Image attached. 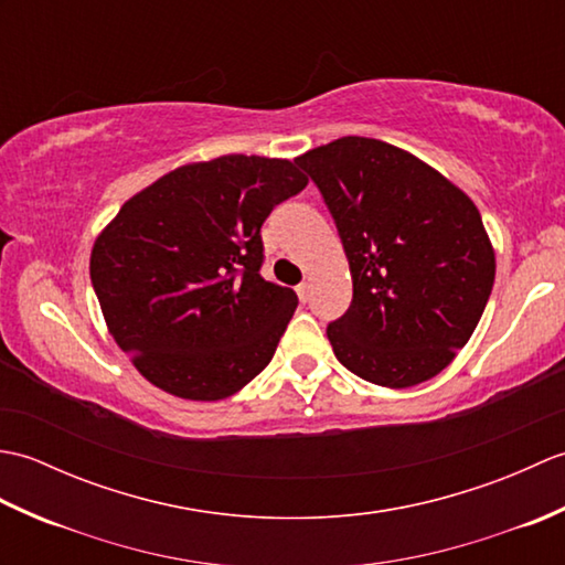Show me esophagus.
Masks as SVG:
<instances>
[{
    "mask_svg": "<svg viewBox=\"0 0 565 565\" xmlns=\"http://www.w3.org/2000/svg\"><path fill=\"white\" fill-rule=\"evenodd\" d=\"M296 294H298V298H301V301L306 303V301H308V296H310V284H308V281L298 284V286H296Z\"/></svg>",
    "mask_w": 565,
    "mask_h": 565,
    "instance_id": "34e87169",
    "label": "esophagus"
}]
</instances>
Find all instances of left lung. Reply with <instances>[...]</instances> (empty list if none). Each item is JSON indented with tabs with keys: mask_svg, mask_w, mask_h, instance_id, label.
Returning <instances> with one entry per match:
<instances>
[{
	"mask_svg": "<svg viewBox=\"0 0 565 565\" xmlns=\"http://www.w3.org/2000/svg\"><path fill=\"white\" fill-rule=\"evenodd\" d=\"M313 179L352 271V303L328 326L359 379L411 388L451 364L495 281L476 203L415 154L347 136L294 160Z\"/></svg>",
	"mask_w": 565,
	"mask_h": 565,
	"instance_id": "left-lung-1",
	"label": "left lung"
}]
</instances>
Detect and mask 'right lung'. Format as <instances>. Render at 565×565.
Masks as SVG:
<instances>
[{
    "mask_svg": "<svg viewBox=\"0 0 565 565\" xmlns=\"http://www.w3.org/2000/svg\"><path fill=\"white\" fill-rule=\"evenodd\" d=\"M306 184L289 160L223 154L160 177L104 227L89 259L94 294L150 383L223 401L271 362L298 296L259 274V231Z\"/></svg>",
    "mask_w": 565,
    "mask_h": 565,
    "instance_id": "obj_1",
    "label": "right lung"
}]
</instances>
